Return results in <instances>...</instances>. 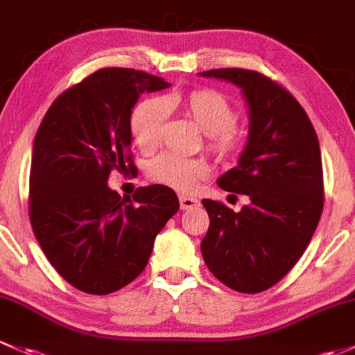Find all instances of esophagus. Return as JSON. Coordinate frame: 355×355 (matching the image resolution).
Here are the masks:
<instances>
[{
    "mask_svg": "<svg viewBox=\"0 0 355 355\" xmlns=\"http://www.w3.org/2000/svg\"><path fill=\"white\" fill-rule=\"evenodd\" d=\"M179 205H181L182 210H193V208L200 207V202L196 198H193V196L181 195L179 196Z\"/></svg>",
    "mask_w": 355,
    "mask_h": 355,
    "instance_id": "34e87169",
    "label": "esophagus"
}]
</instances>
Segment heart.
Returning a JSON list of instances; mask_svg holds the SVG:
<instances>
[{"mask_svg": "<svg viewBox=\"0 0 355 355\" xmlns=\"http://www.w3.org/2000/svg\"><path fill=\"white\" fill-rule=\"evenodd\" d=\"M181 109L200 130L207 135L208 148L218 157L227 159L241 150V135L237 133V112L220 92L214 89H195L166 98L148 97L138 102L130 116V131L135 144L150 152L160 144L164 124L169 109ZM210 174L207 160L188 159L174 153H160L147 166L150 181L178 189L191 191Z\"/></svg>", "mask_w": 355, "mask_h": 355, "instance_id": "obj_1", "label": "heart"}]
</instances>
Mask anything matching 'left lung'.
I'll list each match as a JSON object with an SVG mask.
<instances>
[{
  "label": "left lung",
  "instance_id": "obj_1",
  "mask_svg": "<svg viewBox=\"0 0 355 355\" xmlns=\"http://www.w3.org/2000/svg\"><path fill=\"white\" fill-rule=\"evenodd\" d=\"M200 75L239 87L250 109L246 147L217 181L250 203L234 211L203 200L210 227L202 254L222 284L257 294L291 272L316 231L324 200L320 141L301 104L268 76L243 68Z\"/></svg>",
  "mask_w": 355,
  "mask_h": 355
}]
</instances>
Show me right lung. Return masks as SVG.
I'll list each match as a JSON object with an SVG mask.
<instances>
[{
	"label": "right lung",
	"mask_w": 355,
	"mask_h": 355,
	"mask_svg": "<svg viewBox=\"0 0 355 355\" xmlns=\"http://www.w3.org/2000/svg\"><path fill=\"white\" fill-rule=\"evenodd\" d=\"M160 76L102 68L51 104L34 140L28 215L56 272L78 291L111 294L147 266L155 236L179 210L164 184L133 200L107 186L111 171L133 173L131 109L144 92L167 89Z\"/></svg>",
	"instance_id": "right-lung-1"
}]
</instances>
